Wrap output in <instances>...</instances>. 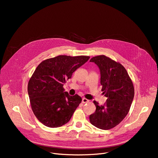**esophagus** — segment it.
<instances>
[{"instance_id":"obj_1","label":"esophagus","mask_w":158,"mask_h":158,"mask_svg":"<svg viewBox=\"0 0 158 158\" xmlns=\"http://www.w3.org/2000/svg\"><path fill=\"white\" fill-rule=\"evenodd\" d=\"M89 100H88L87 98H83L82 99V102L83 103V104H85V103H88V102H89Z\"/></svg>"}]
</instances>
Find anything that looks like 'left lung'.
<instances>
[{
	"instance_id": "8db88e82",
	"label": "left lung",
	"mask_w": 158,
	"mask_h": 158,
	"mask_svg": "<svg viewBox=\"0 0 158 158\" xmlns=\"http://www.w3.org/2000/svg\"><path fill=\"white\" fill-rule=\"evenodd\" d=\"M89 61L100 69L101 90L107 98L101 106L94 101L96 110L89 115V121L97 128L108 130L118 125L129 113L135 95L133 83L123 66L110 57L99 55Z\"/></svg>"
}]
</instances>
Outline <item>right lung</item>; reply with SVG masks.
Listing matches in <instances>:
<instances>
[{
  "label": "right lung",
  "mask_w": 158,
  "mask_h": 158,
  "mask_svg": "<svg viewBox=\"0 0 158 158\" xmlns=\"http://www.w3.org/2000/svg\"><path fill=\"white\" fill-rule=\"evenodd\" d=\"M89 57L60 55L37 66L29 81L27 91L33 113L44 126L61 127L70 120L82 98L64 92L63 84Z\"/></svg>",
  "instance_id": "right-lung-1"
}]
</instances>
